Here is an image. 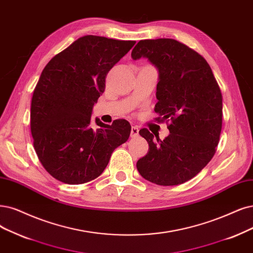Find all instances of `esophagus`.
<instances>
[{
	"instance_id": "1",
	"label": "esophagus",
	"mask_w": 253,
	"mask_h": 253,
	"mask_svg": "<svg viewBox=\"0 0 253 253\" xmlns=\"http://www.w3.org/2000/svg\"><path fill=\"white\" fill-rule=\"evenodd\" d=\"M130 136H131V137H137L138 136V127H136V126L131 127V132H130Z\"/></svg>"
}]
</instances>
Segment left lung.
<instances>
[{"label": "left lung", "instance_id": "left-lung-1", "mask_svg": "<svg viewBox=\"0 0 253 253\" xmlns=\"http://www.w3.org/2000/svg\"><path fill=\"white\" fill-rule=\"evenodd\" d=\"M132 59L147 58L158 70L154 111L157 122L170 121L164 141L143 128L149 144L136 168L158 185L192 179L216 153L222 129V93L208 61L172 39L139 41Z\"/></svg>", "mask_w": 253, "mask_h": 253}]
</instances>
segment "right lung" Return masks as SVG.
I'll use <instances>...</instances> for the list:
<instances>
[{
	"mask_svg": "<svg viewBox=\"0 0 253 253\" xmlns=\"http://www.w3.org/2000/svg\"><path fill=\"white\" fill-rule=\"evenodd\" d=\"M134 43L82 36L44 67L33 91L30 126L35 152L55 179L81 184L97 178L115 149L128 139V121L107 125L96 119L93 128L90 119L107 73Z\"/></svg>",
	"mask_w": 253,
	"mask_h": 253,
	"instance_id": "right-lung-1",
	"label": "right lung"
}]
</instances>
